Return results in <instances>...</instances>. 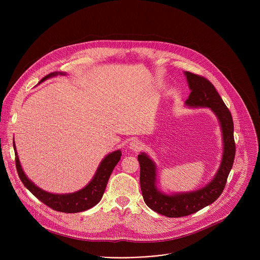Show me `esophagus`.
Wrapping results in <instances>:
<instances>
[{
    "mask_svg": "<svg viewBox=\"0 0 260 260\" xmlns=\"http://www.w3.org/2000/svg\"><path fill=\"white\" fill-rule=\"evenodd\" d=\"M143 143L141 142V141H139V140H133L131 143H129V145H128V148L129 149L132 150V151H139V150H141L142 148H143Z\"/></svg>",
    "mask_w": 260,
    "mask_h": 260,
    "instance_id": "obj_1",
    "label": "esophagus"
}]
</instances>
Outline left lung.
Returning <instances> with one entry per match:
<instances>
[{
	"instance_id": "1",
	"label": "left lung",
	"mask_w": 260,
	"mask_h": 260,
	"mask_svg": "<svg viewBox=\"0 0 260 260\" xmlns=\"http://www.w3.org/2000/svg\"><path fill=\"white\" fill-rule=\"evenodd\" d=\"M184 75L190 89L185 106L209 108L215 114L221 128L223 151L219 169L205 186L191 191L174 193H166L157 187L156 164L152 158L145 152L138 155L140 184L145 204L156 213L171 218L193 214L214 203L224 189L236 155L234 121L224 102L208 79L186 71Z\"/></svg>"
}]
</instances>
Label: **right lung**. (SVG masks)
Listing matches in <instances>:
<instances>
[{
  "label": "right lung",
  "instance_id": "add662e5",
  "mask_svg": "<svg viewBox=\"0 0 260 260\" xmlns=\"http://www.w3.org/2000/svg\"><path fill=\"white\" fill-rule=\"evenodd\" d=\"M58 75L63 76L66 75V73L64 72L50 73L42 80H40L39 84L49 78H52ZM13 147L15 151V162H16L17 173L24 186L37 199L40 200L45 205H47L49 208L58 212H63V213L83 212L94 207L96 204H99L105 192L110 175L113 172L115 166L118 164L121 157L120 150H115L113 152L107 154L99 165L96 172L92 177V179L90 180V182L82 189L72 193H51V192L45 191L39 186H37L31 180L28 179V177L25 175V173L21 168L14 141H13Z\"/></svg>",
  "mask_w": 260,
  "mask_h": 260
}]
</instances>
